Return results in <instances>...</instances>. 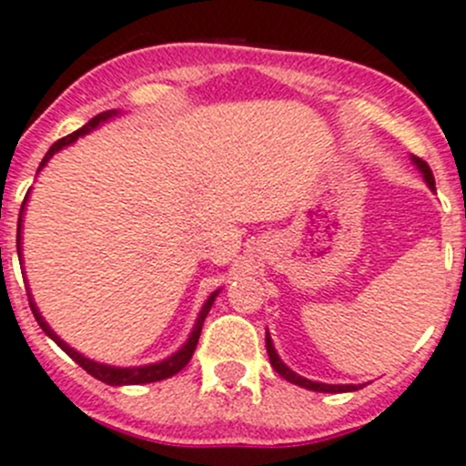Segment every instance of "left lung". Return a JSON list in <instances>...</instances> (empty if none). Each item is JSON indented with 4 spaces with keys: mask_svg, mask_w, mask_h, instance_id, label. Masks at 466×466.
<instances>
[{
    "mask_svg": "<svg viewBox=\"0 0 466 466\" xmlns=\"http://www.w3.org/2000/svg\"><path fill=\"white\" fill-rule=\"evenodd\" d=\"M412 164L417 166L419 170H421V175H423V179H426L428 187L435 188V177H432L431 166H428L423 159H419V157H412ZM266 350H268L270 364H273L275 371H278L279 376L284 378V380L293 382V385L305 387V390H311V391H323V394H341V391H358V390H362V385H325V382L307 380V378H302V376H298V373H293L291 369H289L287 364H284L282 360H279V355L275 353V346H273V341H270V334L268 332H266Z\"/></svg>",
    "mask_w": 466,
    "mask_h": 466,
    "instance_id": "left-lung-1",
    "label": "left lung"
}]
</instances>
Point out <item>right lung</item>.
Instances as JSON below:
<instances>
[{"label": "right lung", "instance_id": "right-lung-1", "mask_svg": "<svg viewBox=\"0 0 466 466\" xmlns=\"http://www.w3.org/2000/svg\"><path fill=\"white\" fill-rule=\"evenodd\" d=\"M116 116H118V111H116V108H113V111L97 113V116H95L93 120H88V123H86L81 129H76V132L67 134V137H63V138H58V141L54 143L52 147H49V152H47V155H45V159L40 161L38 170H43L45 164H47V161L52 159V157L56 155L58 150H63V147H67V146H70V143H75L79 137H86V134L93 132V129H97L99 125L106 123V120L116 118ZM26 198H29V193H26ZM26 198H25V202H22L20 218H17V257H20V259H22V246H20V243H22V214H25ZM218 291H220V289H218ZM218 291H214L209 298H207V302H205V305H202V309H200V316H198L196 325H193V332L188 334L187 343H184V346L179 348L177 353H173V355H170V358L161 360V362H157V364H147V367H132V369L108 367V364L93 362V360H88V358H84V355H81V353H76L75 348L67 346V343L63 341V339L58 337V334L54 332V329L49 328L47 323H45V319H43V316H40V311H38V307H35V302H34V298H31V293H26V296H29V307H31V311H34L35 320H38V325H40V328H43V332L47 334L49 339H54V341H56L58 346H61L63 350H66V353L70 355V358L75 360V362L79 364V367L84 369L86 373H90V376L97 378V380L106 382V385L120 387V385H146V382H159V380H166V378H170V376H175V373L182 371V369L188 364V360L193 358V350H196L198 339H200V332H202V323H205L207 314H209V309H211V305H214V300H216V296H218Z\"/></svg>", "mask_w": 466, "mask_h": 466}]
</instances>
